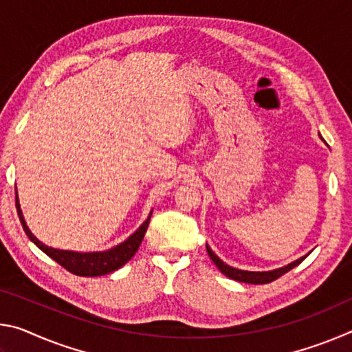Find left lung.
Returning a JSON list of instances; mask_svg holds the SVG:
<instances>
[{
	"mask_svg": "<svg viewBox=\"0 0 352 352\" xmlns=\"http://www.w3.org/2000/svg\"><path fill=\"white\" fill-rule=\"evenodd\" d=\"M206 252L210 254V258L212 259L214 264H216L217 269L223 273L225 276H228L231 279H234V281H239V283H248V284H267V283H272L278 279L279 276H283L284 273H287L289 270L294 269L298 264H301L302 261L306 259V256H302V258L296 259L294 262H290L285 267H281V269H276V270H269V272H247V270H239V269H234V267H230L228 264H225V262L219 258V256L212 252L210 248V245L206 243Z\"/></svg>",
	"mask_w": 352,
	"mask_h": 352,
	"instance_id": "obj_1",
	"label": "left lung"
}]
</instances>
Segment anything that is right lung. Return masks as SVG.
Returning a JSON list of instances; mask_svg holds the SVG:
<instances>
[{"mask_svg":"<svg viewBox=\"0 0 352 352\" xmlns=\"http://www.w3.org/2000/svg\"><path fill=\"white\" fill-rule=\"evenodd\" d=\"M15 204H16V211H19V216L21 220L23 230H25V233L28 234L29 239H31L35 245L41 250V252L50 256L51 259H54L57 264H60L63 269L74 273L77 276H102V275H107V273H111L118 269H121V267L132 259L133 254L138 252L141 242L144 239V234L152 216V212L148 214L146 222L142 223L127 241L119 243V245L107 250V252L79 253V252H68V250H57V248L45 245L43 242H40L37 237L31 233V230L28 228L25 217H23L21 208H20L19 195H15Z\"/></svg>","mask_w":352,"mask_h":352,"instance_id":"1","label":"right lung"}]
</instances>
